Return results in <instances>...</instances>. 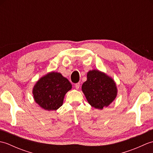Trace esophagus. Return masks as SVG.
Wrapping results in <instances>:
<instances>
[{
  "label": "esophagus",
  "instance_id": "obj_1",
  "mask_svg": "<svg viewBox=\"0 0 153 153\" xmlns=\"http://www.w3.org/2000/svg\"><path fill=\"white\" fill-rule=\"evenodd\" d=\"M75 87H76V89H79L80 87V83H77L75 84Z\"/></svg>",
  "mask_w": 153,
  "mask_h": 153
}]
</instances>
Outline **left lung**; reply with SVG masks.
<instances>
[{
  "instance_id": "8db88e82",
  "label": "left lung",
  "mask_w": 153,
  "mask_h": 153,
  "mask_svg": "<svg viewBox=\"0 0 153 153\" xmlns=\"http://www.w3.org/2000/svg\"><path fill=\"white\" fill-rule=\"evenodd\" d=\"M82 89L88 102L98 109L108 106L117 95L115 82L99 70L87 73V79L83 83Z\"/></svg>"
}]
</instances>
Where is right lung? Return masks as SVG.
Returning a JSON list of instances; mask_svg holds the SVG:
<instances>
[{
    "label": "right lung",
    "mask_w": 153,
    "mask_h": 153,
    "mask_svg": "<svg viewBox=\"0 0 153 153\" xmlns=\"http://www.w3.org/2000/svg\"><path fill=\"white\" fill-rule=\"evenodd\" d=\"M71 89V84L66 77L57 72H51L41 77L34 86L35 101L41 108L56 110L62 105L64 96Z\"/></svg>",
    "instance_id": "1"
}]
</instances>
